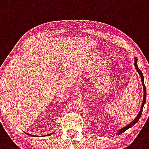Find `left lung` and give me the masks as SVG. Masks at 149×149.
Instances as JSON below:
<instances>
[{
	"mask_svg": "<svg viewBox=\"0 0 149 149\" xmlns=\"http://www.w3.org/2000/svg\"><path fill=\"white\" fill-rule=\"evenodd\" d=\"M134 67H135V69H136V71H137V73L140 74V78H141L142 84H143V103H142V106H141V108H140V112H139V113L137 114V116H136V118H135L134 120L131 122V123H129L128 125H126V126H125L124 128H121V129L119 130V131H118L117 135H120V134H123V132H125V131H126V130H128V128H131L132 126H134V125L137 123L138 120H140V116H141L142 112H143V106H144L145 103H146V86H145V84H144V77H143V73H142V71L140 70V69H139V68H138V66H137V58H136V57H134Z\"/></svg>",
	"mask_w": 149,
	"mask_h": 149,
	"instance_id": "obj_1",
	"label": "left lung"
}]
</instances>
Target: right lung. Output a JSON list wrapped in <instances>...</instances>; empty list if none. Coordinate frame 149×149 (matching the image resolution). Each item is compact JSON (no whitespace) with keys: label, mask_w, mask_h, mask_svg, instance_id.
I'll return each instance as SVG.
<instances>
[{"label":"right lung","mask_w":149,"mask_h":149,"mask_svg":"<svg viewBox=\"0 0 149 149\" xmlns=\"http://www.w3.org/2000/svg\"><path fill=\"white\" fill-rule=\"evenodd\" d=\"M54 132H55V131H54ZM54 132H52V133H51V134H50V135H51V134H53L54 133ZM26 134H27V133H26ZM49 134H48V135H49ZM29 135H31V134H29ZM31 136H35V135H31Z\"/></svg>","instance_id":"right-lung-1"}]
</instances>
